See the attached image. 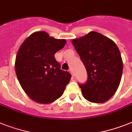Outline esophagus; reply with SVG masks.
<instances>
[{"instance_id":"34e87169","label":"esophagus","mask_w":132,"mask_h":132,"mask_svg":"<svg viewBox=\"0 0 132 132\" xmlns=\"http://www.w3.org/2000/svg\"><path fill=\"white\" fill-rule=\"evenodd\" d=\"M69 72H70V74H71L73 76H75V74H74V72H73V70L72 69H70L69 70Z\"/></svg>"}]
</instances>
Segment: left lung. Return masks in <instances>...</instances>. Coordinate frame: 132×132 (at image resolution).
Here are the masks:
<instances>
[{"mask_svg": "<svg viewBox=\"0 0 132 132\" xmlns=\"http://www.w3.org/2000/svg\"><path fill=\"white\" fill-rule=\"evenodd\" d=\"M72 44L88 75L85 85H79L83 97L95 103L111 98L120 84L123 61L119 50L111 39L98 32L90 31L74 39Z\"/></svg>", "mask_w": 132, "mask_h": 132, "instance_id": "8db88e82", "label": "left lung"}]
</instances>
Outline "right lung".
Wrapping results in <instances>:
<instances>
[{
  "label": "right lung",
  "instance_id": "add662e5",
  "mask_svg": "<svg viewBox=\"0 0 132 132\" xmlns=\"http://www.w3.org/2000/svg\"><path fill=\"white\" fill-rule=\"evenodd\" d=\"M66 43L43 31L31 34L20 46L15 72L23 90L34 101L51 103L64 93L71 75L60 69L54 54Z\"/></svg>",
  "mask_w": 132,
  "mask_h": 132
}]
</instances>
